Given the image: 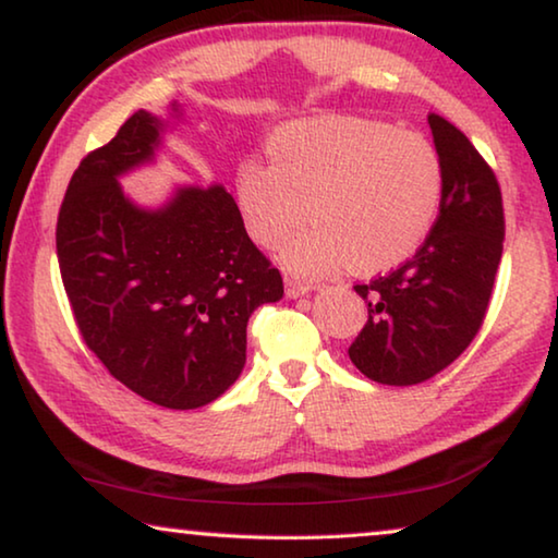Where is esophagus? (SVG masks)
Here are the masks:
<instances>
[{
	"label": "esophagus",
	"instance_id": "34e87169",
	"mask_svg": "<svg viewBox=\"0 0 558 558\" xmlns=\"http://www.w3.org/2000/svg\"><path fill=\"white\" fill-rule=\"evenodd\" d=\"M284 289H287L289 299H296V296L308 294V291H312V284H308V281L296 279V277H284Z\"/></svg>",
	"mask_w": 558,
	"mask_h": 558
}]
</instances>
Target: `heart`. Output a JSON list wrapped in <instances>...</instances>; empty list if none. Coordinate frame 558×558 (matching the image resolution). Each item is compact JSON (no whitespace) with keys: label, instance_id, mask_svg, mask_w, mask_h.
<instances>
[{"label":"heart","instance_id":"obj_1","mask_svg":"<svg viewBox=\"0 0 558 558\" xmlns=\"http://www.w3.org/2000/svg\"><path fill=\"white\" fill-rule=\"evenodd\" d=\"M267 157L269 165H239L236 204L264 246L312 211L314 225L281 250L299 274L347 262L356 271L389 269L422 246L439 214L441 157L418 132L362 117L304 119L269 136Z\"/></svg>","mask_w":558,"mask_h":558}]
</instances>
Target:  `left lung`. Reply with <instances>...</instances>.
I'll return each mask as SVG.
<instances>
[{
	"label": "left lung",
	"instance_id": "1",
	"mask_svg": "<svg viewBox=\"0 0 558 558\" xmlns=\"http://www.w3.org/2000/svg\"><path fill=\"white\" fill-rule=\"evenodd\" d=\"M444 167L432 231L397 269L356 284L368 319L349 359L376 384L411 387L444 372L482 329L504 252V202L494 169L449 119L428 114Z\"/></svg>",
	"mask_w": 558,
	"mask_h": 558
}]
</instances>
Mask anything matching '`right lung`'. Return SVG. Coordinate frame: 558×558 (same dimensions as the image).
I'll list each match as a JSON object with an SVG mask.
<instances>
[{"label":"right lung","instance_id":"obj_1","mask_svg":"<svg viewBox=\"0 0 558 558\" xmlns=\"http://www.w3.org/2000/svg\"><path fill=\"white\" fill-rule=\"evenodd\" d=\"M159 119L134 111L70 179L57 259L76 329L109 374L165 409L221 397L246 362V322L284 281L225 186L179 190L140 209L117 177L151 159Z\"/></svg>","mask_w":558,"mask_h":558}]
</instances>
